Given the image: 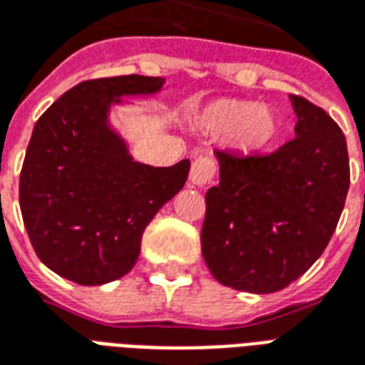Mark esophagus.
Returning <instances> with one entry per match:
<instances>
[{
    "label": "esophagus",
    "mask_w": 365,
    "mask_h": 365,
    "mask_svg": "<svg viewBox=\"0 0 365 365\" xmlns=\"http://www.w3.org/2000/svg\"><path fill=\"white\" fill-rule=\"evenodd\" d=\"M218 164L215 160V156L203 155L197 156L193 164H191V172H190V180L193 185H207V183H212L215 175H217Z\"/></svg>",
    "instance_id": "esophagus-1"
}]
</instances>
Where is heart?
<instances>
[{
    "label": "heart",
    "mask_w": 365,
    "mask_h": 365,
    "mask_svg": "<svg viewBox=\"0 0 365 365\" xmlns=\"http://www.w3.org/2000/svg\"><path fill=\"white\" fill-rule=\"evenodd\" d=\"M195 123L212 137L230 135L232 145L245 155L267 148L279 133L277 115L253 100H215L197 114Z\"/></svg>",
    "instance_id": "b5f03b06"
}]
</instances>
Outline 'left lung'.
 <instances>
[{
    "label": "left lung",
    "mask_w": 365,
    "mask_h": 365,
    "mask_svg": "<svg viewBox=\"0 0 365 365\" xmlns=\"http://www.w3.org/2000/svg\"><path fill=\"white\" fill-rule=\"evenodd\" d=\"M296 137L269 155L217 150L220 182L205 195L201 250L212 277L242 292H279L321 257L350 187L336 121L292 94Z\"/></svg>",
    "instance_id": "obj_1"
}]
</instances>
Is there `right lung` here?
Listing matches in <instances>:
<instances>
[{"label":"right lung","instance_id":"right-lung-1","mask_svg":"<svg viewBox=\"0 0 365 365\" xmlns=\"http://www.w3.org/2000/svg\"><path fill=\"white\" fill-rule=\"evenodd\" d=\"M162 83L143 75L83 81L32 129L19 205L36 255L59 277L98 286L128 274L148 222L187 180V158L170 168L135 162L106 123L112 102Z\"/></svg>","mask_w":365,"mask_h":365}]
</instances>
